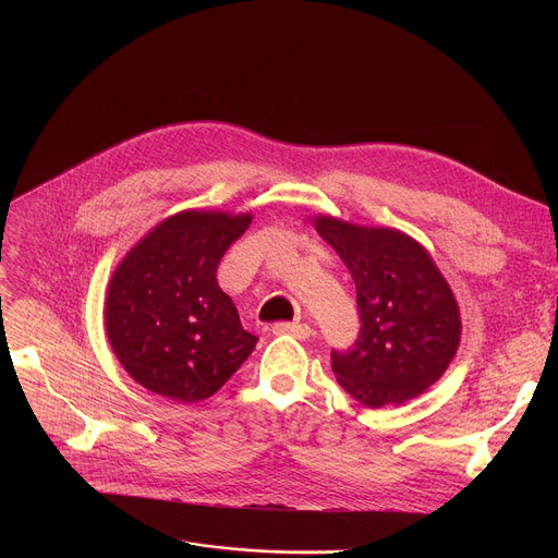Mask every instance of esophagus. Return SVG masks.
<instances>
[{
    "instance_id": "34e87169",
    "label": "esophagus",
    "mask_w": 558,
    "mask_h": 558,
    "mask_svg": "<svg viewBox=\"0 0 558 558\" xmlns=\"http://www.w3.org/2000/svg\"><path fill=\"white\" fill-rule=\"evenodd\" d=\"M276 336H293L298 340H306L311 336L308 325H298V323H276L271 329Z\"/></svg>"
}]
</instances>
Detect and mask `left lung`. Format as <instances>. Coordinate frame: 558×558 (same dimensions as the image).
<instances>
[{
    "mask_svg": "<svg viewBox=\"0 0 558 558\" xmlns=\"http://www.w3.org/2000/svg\"><path fill=\"white\" fill-rule=\"evenodd\" d=\"M315 231L353 276L362 329L353 349L331 353L340 386L366 409L400 407L433 386L461 340L457 298L428 250L392 227L329 214Z\"/></svg>",
    "mask_w": 558,
    "mask_h": 558,
    "instance_id": "8db88e82",
    "label": "left lung"
}]
</instances>
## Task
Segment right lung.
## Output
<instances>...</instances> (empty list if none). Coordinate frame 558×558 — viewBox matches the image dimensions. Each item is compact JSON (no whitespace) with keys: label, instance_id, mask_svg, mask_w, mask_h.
I'll use <instances>...</instances> for the list:
<instances>
[{"label":"right lung","instance_id":"right-lung-1","mask_svg":"<svg viewBox=\"0 0 558 558\" xmlns=\"http://www.w3.org/2000/svg\"><path fill=\"white\" fill-rule=\"evenodd\" d=\"M252 214L183 209L151 227L112 271L104 325L128 375L172 402L211 397L258 338L216 282V267Z\"/></svg>","mask_w":558,"mask_h":558}]
</instances>
